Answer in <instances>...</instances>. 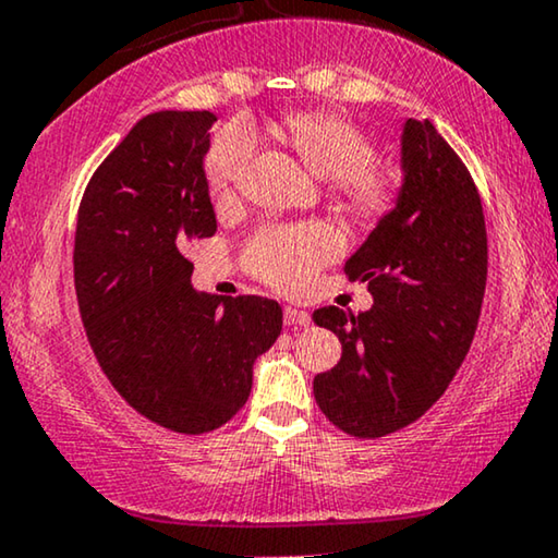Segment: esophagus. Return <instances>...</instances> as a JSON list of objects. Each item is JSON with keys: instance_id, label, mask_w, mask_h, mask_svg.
I'll use <instances>...</instances> for the list:
<instances>
[{"instance_id": "34e87169", "label": "esophagus", "mask_w": 558, "mask_h": 558, "mask_svg": "<svg viewBox=\"0 0 558 558\" xmlns=\"http://www.w3.org/2000/svg\"><path fill=\"white\" fill-rule=\"evenodd\" d=\"M282 320H286V326H311V313L303 311V308H295V305H286V311H282Z\"/></svg>"}]
</instances>
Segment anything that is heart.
Instances as JSON below:
<instances>
[{
  "mask_svg": "<svg viewBox=\"0 0 558 558\" xmlns=\"http://www.w3.org/2000/svg\"><path fill=\"white\" fill-rule=\"evenodd\" d=\"M282 133L313 174L328 179L343 204L361 217L389 207V179L376 171L374 146L354 123L331 113H295L282 121ZM257 151V133L245 121L217 131L204 171L217 199L230 197ZM341 250V234L328 225L268 227L250 242L247 263L257 278L280 290H303Z\"/></svg>",
  "mask_w": 558,
  "mask_h": 558,
  "instance_id": "heart-1",
  "label": "heart"
}]
</instances>
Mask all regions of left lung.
Returning <instances> with one entry per match:
<instances>
[{"mask_svg":"<svg viewBox=\"0 0 558 558\" xmlns=\"http://www.w3.org/2000/svg\"><path fill=\"white\" fill-rule=\"evenodd\" d=\"M397 202L347 260L374 305L313 313L341 341V361L313 379L320 412L354 437L420 420L473 343L488 278V234L473 177L427 119L399 136Z\"/></svg>","mask_w":558,"mask_h":558,"instance_id":"obj_1","label":"left lung"}]
</instances>
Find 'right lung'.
<instances>
[{
    "label": "right lung",
    "mask_w": 558,
    "mask_h": 558,
    "mask_svg": "<svg viewBox=\"0 0 558 558\" xmlns=\"http://www.w3.org/2000/svg\"><path fill=\"white\" fill-rule=\"evenodd\" d=\"M209 111L144 116L83 194L75 293L100 368L156 425L202 435L230 422L253 389V364L282 328L260 295L192 288L186 250L217 232L204 174Z\"/></svg>",
    "instance_id": "add662e5"
}]
</instances>
